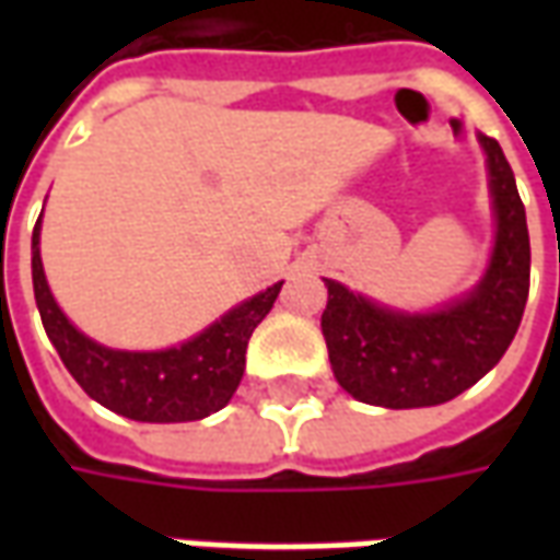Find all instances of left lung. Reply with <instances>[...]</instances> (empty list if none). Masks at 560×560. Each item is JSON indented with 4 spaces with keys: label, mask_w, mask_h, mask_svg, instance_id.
<instances>
[{
    "label": "left lung",
    "mask_w": 560,
    "mask_h": 560,
    "mask_svg": "<svg viewBox=\"0 0 560 560\" xmlns=\"http://www.w3.org/2000/svg\"><path fill=\"white\" fill-rule=\"evenodd\" d=\"M494 203V248L480 284L438 312L408 315L327 279L320 329L332 375L377 408H432L456 399L498 365L522 324L530 240L516 176L498 140L480 135Z\"/></svg>",
    "instance_id": "obj_1"
}]
</instances>
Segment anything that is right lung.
<instances>
[{"instance_id":"right-lung-1","label":"right lung","mask_w":560,"mask_h":560,"mask_svg":"<svg viewBox=\"0 0 560 560\" xmlns=\"http://www.w3.org/2000/svg\"><path fill=\"white\" fill-rule=\"evenodd\" d=\"M42 219L32 231V288L47 339L62 363L95 399L138 422H188L221 411L240 387L245 348L281 291L272 284L215 320L195 339L167 351H114L86 339L56 305L42 267Z\"/></svg>"}]
</instances>
